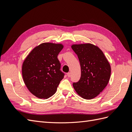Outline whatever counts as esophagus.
I'll use <instances>...</instances> for the list:
<instances>
[{
    "mask_svg": "<svg viewBox=\"0 0 132 132\" xmlns=\"http://www.w3.org/2000/svg\"><path fill=\"white\" fill-rule=\"evenodd\" d=\"M67 76H68V77H71V73H67Z\"/></svg>",
    "mask_w": 132,
    "mask_h": 132,
    "instance_id": "34e87169",
    "label": "esophagus"
}]
</instances>
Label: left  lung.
Returning <instances> with one entry per match:
<instances>
[{
  "label": "left lung",
  "instance_id": "1",
  "mask_svg": "<svg viewBox=\"0 0 132 132\" xmlns=\"http://www.w3.org/2000/svg\"><path fill=\"white\" fill-rule=\"evenodd\" d=\"M71 47L77 54L81 67V77L78 82L73 83L74 89L82 98L93 99L109 83L110 63L100 48L93 44H74Z\"/></svg>",
  "mask_w": 132,
  "mask_h": 132
}]
</instances>
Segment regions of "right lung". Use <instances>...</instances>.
Instances as JSON below:
<instances>
[{
  "instance_id": "obj_1",
  "label": "right lung",
  "mask_w": 132,
  "mask_h": 132,
  "mask_svg": "<svg viewBox=\"0 0 132 132\" xmlns=\"http://www.w3.org/2000/svg\"><path fill=\"white\" fill-rule=\"evenodd\" d=\"M62 43L45 42L35 47L23 62V80L30 93L39 98L53 95L64 78L57 58Z\"/></svg>"
}]
</instances>
